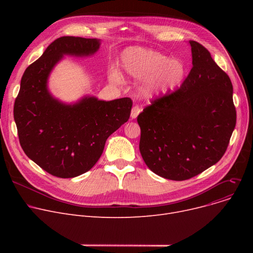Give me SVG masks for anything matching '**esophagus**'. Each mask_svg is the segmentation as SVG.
<instances>
[{
    "instance_id": "34e87169",
    "label": "esophagus",
    "mask_w": 253,
    "mask_h": 253,
    "mask_svg": "<svg viewBox=\"0 0 253 253\" xmlns=\"http://www.w3.org/2000/svg\"><path fill=\"white\" fill-rule=\"evenodd\" d=\"M140 108L139 106H137V105H135V106H133V108H132V110H131V119L133 120V119H136L137 118V116L139 115V113H140Z\"/></svg>"
}]
</instances>
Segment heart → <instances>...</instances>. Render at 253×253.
I'll use <instances>...</instances> for the list:
<instances>
[{
  "label": "heart",
  "mask_w": 253,
  "mask_h": 253,
  "mask_svg": "<svg viewBox=\"0 0 253 253\" xmlns=\"http://www.w3.org/2000/svg\"><path fill=\"white\" fill-rule=\"evenodd\" d=\"M121 66L127 76L144 80L141 93L144 97H161L178 88L187 76V65L180 58H169L162 53L140 47H131L121 54ZM111 79L123 81L117 70H111Z\"/></svg>",
  "instance_id": "1"
}]
</instances>
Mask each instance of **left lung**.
Here are the masks:
<instances>
[{"instance_id": "8db88e82", "label": "left lung", "mask_w": 253, "mask_h": 253, "mask_svg": "<svg viewBox=\"0 0 253 253\" xmlns=\"http://www.w3.org/2000/svg\"><path fill=\"white\" fill-rule=\"evenodd\" d=\"M193 68L181 87L137 117L139 151L157 175L185 180L216 164L236 126L233 85L209 51L189 41Z\"/></svg>"}]
</instances>
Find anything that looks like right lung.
<instances>
[{
  "label": "right lung",
  "mask_w": 253,
  "mask_h": 253,
  "mask_svg": "<svg viewBox=\"0 0 253 253\" xmlns=\"http://www.w3.org/2000/svg\"><path fill=\"white\" fill-rule=\"evenodd\" d=\"M99 39L61 37L23 73L14 103L19 142L31 160L48 173L71 178L96 164L106 139L128 121L132 101H111L85 94L64 102L49 90V78L64 56L89 57L98 51Z\"/></svg>",
  "instance_id": "1"
}]
</instances>
